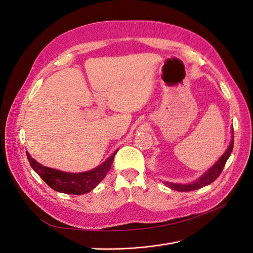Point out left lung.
Masks as SVG:
<instances>
[{"label":"left lung","mask_w":253,"mask_h":253,"mask_svg":"<svg viewBox=\"0 0 253 253\" xmlns=\"http://www.w3.org/2000/svg\"><path fill=\"white\" fill-rule=\"evenodd\" d=\"M233 138H234V136H232L231 142H230V144H229V147H228L227 151L225 152V154L221 156L218 159V162L214 165L210 170L207 171L206 174H204L200 179L194 181L193 183H188V185H179V183H172V182H165V185L169 186L173 190L180 191V192H188V191L197 190V189L203 188L205 186L210 185L211 182H213L220 175L229 156L231 155V152L233 150V143H234Z\"/></svg>","instance_id":"left-lung-1"}]
</instances>
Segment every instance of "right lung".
<instances>
[{"instance_id":"1","label":"right lung","mask_w":253,"mask_h":253,"mask_svg":"<svg viewBox=\"0 0 253 253\" xmlns=\"http://www.w3.org/2000/svg\"><path fill=\"white\" fill-rule=\"evenodd\" d=\"M117 151L96 169L83 173H66L51 168L44 167L37 163L26 152L27 159L33 169L47 183L48 187L58 192L66 194L81 195L93 190L111 169L113 160Z\"/></svg>"}]
</instances>
